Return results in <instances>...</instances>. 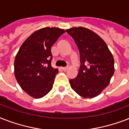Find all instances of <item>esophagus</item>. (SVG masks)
Segmentation results:
<instances>
[{"label":"esophagus","mask_w":129,"mask_h":129,"mask_svg":"<svg viewBox=\"0 0 129 129\" xmlns=\"http://www.w3.org/2000/svg\"><path fill=\"white\" fill-rule=\"evenodd\" d=\"M61 69H62L63 71H66L68 69V67H63V68H61Z\"/></svg>","instance_id":"34e87169"}]
</instances>
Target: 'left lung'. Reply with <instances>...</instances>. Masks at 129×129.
I'll list each match as a JSON object with an SVG mask.
<instances>
[{
    "instance_id": "obj_1",
    "label": "left lung",
    "mask_w": 129,
    "mask_h": 129,
    "mask_svg": "<svg viewBox=\"0 0 129 129\" xmlns=\"http://www.w3.org/2000/svg\"><path fill=\"white\" fill-rule=\"evenodd\" d=\"M66 32L74 39L80 55L76 78L70 80L71 88L80 96L92 98L110 83L114 72L113 55L101 37L84 27H73Z\"/></svg>"
}]
</instances>
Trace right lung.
Wrapping results in <instances>:
<instances>
[{
	"label": "right lung",
	"mask_w": 129,
	"mask_h": 129,
	"mask_svg": "<svg viewBox=\"0 0 129 129\" xmlns=\"http://www.w3.org/2000/svg\"><path fill=\"white\" fill-rule=\"evenodd\" d=\"M64 33L63 29L57 27L39 29L24 41L15 57L16 80L33 98H42L52 89L58 70L51 65V47Z\"/></svg>",
	"instance_id": "1"
}]
</instances>
